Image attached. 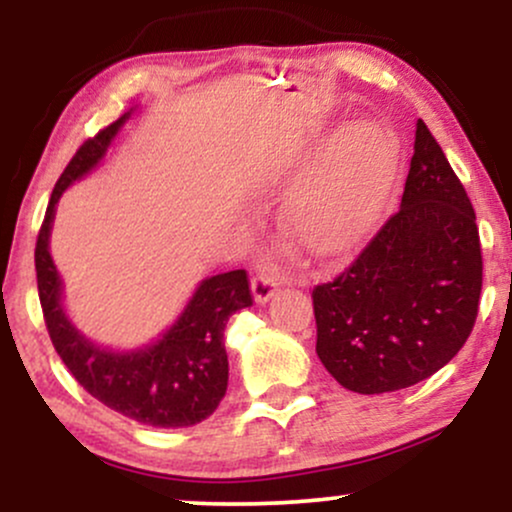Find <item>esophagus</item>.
<instances>
[{"label": "esophagus", "mask_w": 512, "mask_h": 512, "mask_svg": "<svg viewBox=\"0 0 512 512\" xmlns=\"http://www.w3.org/2000/svg\"><path fill=\"white\" fill-rule=\"evenodd\" d=\"M276 286H279V281L272 274L260 272L257 276H252V296H255L257 303H267L274 296Z\"/></svg>", "instance_id": "34e87169"}]
</instances>
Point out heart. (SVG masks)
<instances>
[{"instance_id":"obj_1","label":"heart","mask_w":512,"mask_h":512,"mask_svg":"<svg viewBox=\"0 0 512 512\" xmlns=\"http://www.w3.org/2000/svg\"><path fill=\"white\" fill-rule=\"evenodd\" d=\"M397 142L375 122L344 129L284 199V226L301 248L337 255L383 207L397 173Z\"/></svg>"}]
</instances>
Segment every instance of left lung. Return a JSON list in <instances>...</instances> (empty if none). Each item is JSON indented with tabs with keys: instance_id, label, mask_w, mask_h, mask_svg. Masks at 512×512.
Returning a JSON list of instances; mask_svg holds the SVG:
<instances>
[{
	"instance_id": "obj_1",
	"label": "left lung",
	"mask_w": 512,
	"mask_h": 512,
	"mask_svg": "<svg viewBox=\"0 0 512 512\" xmlns=\"http://www.w3.org/2000/svg\"><path fill=\"white\" fill-rule=\"evenodd\" d=\"M481 269L472 202L419 120L399 209L337 279L313 289L322 366L358 395L431 378L472 334Z\"/></svg>"
}]
</instances>
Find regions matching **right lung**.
<instances>
[{"instance_id": "1", "label": "right lung", "mask_w": 512, "mask_h": 512, "mask_svg": "<svg viewBox=\"0 0 512 512\" xmlns=\"http://www.w3.org/2000/svg\"><path fill=\"white\" fill-rule=\"evenodd\" d=\"M127 117L129 113L81 144L52 190L35 243L40 308L52 346L88 395L139 424L195 426L214 414L226 395L228 356L223 330L236 310L252 305L245 269L204 279L178 322L158 342L137 351H113L88 342L72 325L62 308V281L50 257L55 204L72 182L101 163Z\"/></svg>"}]
</instances>
